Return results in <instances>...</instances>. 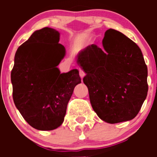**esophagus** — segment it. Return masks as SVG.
<instances>
[{"mask_svg": "<svg viewBox=\"0 0 157 157\" xmlns=\"http://www.w3.org/2000/svg\"><path fill=\"white\" fill-rule=\"evenodd\" d=\"M79 74H80V77H81V78H83V77L86 75V74H85L84 71H82V70H80V71H79Z\"/></svg>", "mask_w": 157, "mask_h": 157, "instance_id": "1", "label": "esophagus"}]
</instances>
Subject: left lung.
<instances>
[{"mask_svg":"<svg viewBox=\"0 0 157 157\" xmlns=\"http://www.w3.org/2000/svg\"><path fill=\"white\" fill-rule=\"evenodd\" d=\"M101 48L89 45L77 55V64L86 73L83 83L90 103L107 123L135 118L146 99L147 67L140 48L120 32H105Z\"/></svg>","mask_w":157,"mask_h":157,"instance_id":"left-lung-1","label":"left lung"}]
</instances>
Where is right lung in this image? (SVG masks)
<instances>
[{
    "label": "right lung",
    "instance_id": "1",
    "mask_svg": "<svg viewBox=\"0 0 157 157\" xmlns=\"http://www.w3.org/2000/svg\"><path fill=\"white\" fill-rule=\"evenodd\" d=\"M60 33L45 27L35 31L15 54L11 71L14 104L26 122L40 131L61 125L79 71L61 74L57 66L65 56Z\"/></svg>",
    "mask_w": 157,
    "mask_h": 157
}]
</instances>
